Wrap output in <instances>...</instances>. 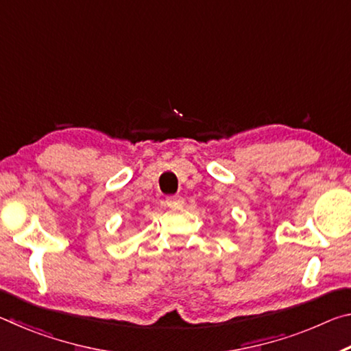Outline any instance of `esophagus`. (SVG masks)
<instances>
[{
  "instance_id": "34e87169",
  "label": "esophagus",
  "mask_w": 351,
  "mask_h": 351,
  "mask_svg": "<svg viewBox=\"0 0 351 351\" xmlns=\"http://www.w3.org/2000/svg\"><path fill=\"white\" fill-rule=\"evenodd\" d=\"M165 204L171 207V209H181L184 206V198L180 197V195H171V197H167V199H165Z\"/></svg>"
}]
</instances>
